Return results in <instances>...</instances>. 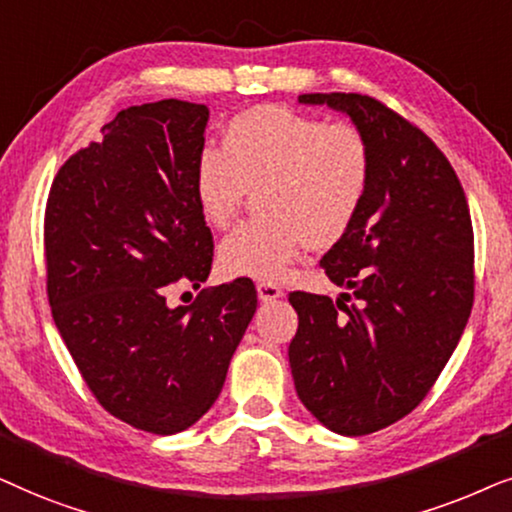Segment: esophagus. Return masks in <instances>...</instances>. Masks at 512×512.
I'll return each mask as SVG.
<instances>
[{"mask_svg":"<svg viewBox=\"0 0 512 512\" xmlns=\"http://www.w3.org/2000/svg\"><path fill=\"white\" fill-rule=\"evenodd\" d=\"M257 297H260V302H274V299L283 297V290L271 281H260L257 283Z\"/></svg>","mask_w":512,"mask_h":512,"instance_id":"34e87169","label":"esophagus"}]
</instances>
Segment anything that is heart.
Listing matches in <instances>:
<instances>
[{
    "instance_id": "1",
    "label": "heart",
    "mask_w": 512,
    "mask_h": 512,
    "mask_svg": "<svg viewBox=\"0 0 512 512\" xmlns=\"http://www.w3.org/2000/svg\"><path fill=\"white\" fill-rule=\"evenodd\" d=\"M372 156L351 124H325L283 107H252L229 119L222 149L206 147L194 166V199L210 227L241 213L250 189L262 217L224 236V274L278 281L306 245L342 238L363 208Z\"/></svg>"
}]
</instances>
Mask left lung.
Here are the masks:
<instances>
[{
	"mask_svg": "<svg viewBox=\"0 0 512 512\" xmlns=\"http://www.w3.org/2000/svg\"><path fill=\"white\" fill-rule=\"evenodd\" d=\"M346 114L370 145L363 208L320 267L337 299L292 292L288 356L299 400L339 435H367L410 414L438 379L473 306L466 194L433 140L360 93H304Z\"/></svg>",
	"mask_w": 512,
	"mask_h": 512,
	"instance_id": "8db88e82",
	"label": "left lung"
}]
</instances>
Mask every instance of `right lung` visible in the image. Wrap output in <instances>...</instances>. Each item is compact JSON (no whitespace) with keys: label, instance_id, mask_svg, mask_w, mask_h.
Wrapping results in <instances>:
<instances>
[{"label":"right lung","instance_id":"add662e5","mask_svg":"<svg viewBox=\"0 0 512 512\" xmlns=\"http://www.w3.org/2000/svg\"><path fill=\"white\" fill-rule=\"evenodd\" d=\"M208 107L135 105L70 156L44 220L53 320L81 377L109 414L140 431L194 426L220 395L257 309L250 278L168 306L173 283L201 288L213 234L194 199Z\"/></svg>","mask_w":512,"mask_h":512}]
</instances>
